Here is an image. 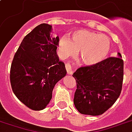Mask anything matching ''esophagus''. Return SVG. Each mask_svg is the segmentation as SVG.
Returning a JSON list of instances; mask_svg holds the SVG:
<instances>
[{
	"mask_svg": "<svg viewBox=\"0 0 132 132\" xmlns=\"http://www.w3.org/2000/svg\"><path fill=\"white\" fill-rule=\"evenodd\" d=\"M66 71H67V73L68 75H72L73 73V69L71 68V65H70L69 63H67L66 64Z\"/></svg>",
	"mask_w": 132,
	"mask_h": 132,
	"instance_id": "34e87169",
	"label": "esophagus"
}]
</instances>
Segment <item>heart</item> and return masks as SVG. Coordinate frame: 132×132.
<instances>
[{
    "label": "heart",
    "instance_id": "1",
    "mask_svg": "<svg viewBox=\"0 0 132 132\" xmlns=\"http://www.w3.org/2000/svg\"><path fill=\"white\" fill-rule=\"evenodd\" d=\"M110 48V39L107 36L86 30H75L70 39L64 35L59 42V55L62 58L73 56L78 52L79 62L86 66L103 61Z\"/></svg>",
    "mask_w": 132,
    "mask_h": 132
}]
</instances>
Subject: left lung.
I'll return each instance as SVG.
<instances>
[{
	"label": "left lung",
	"mask_w": 132,
	"mask_h": 132,
	"mask_svg": "<svg viewBox=\"0 0 132 132\" xmlns=\"http://www.w3.org/2000/svg\"><path fill=\"white\" fill-rule=\"evenodd\" d=\"M120 53L93 66L81 67L73 73L77 89L74 104L79 113L99 116L117 100L122 90L123 60Z\"/></svg>",
	"instance_id": "left-lung-1"
}]
</instances>
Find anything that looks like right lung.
<instances>
[{"label":"right lung","mask_w":132,"mask_h":132,"mask_svg":"<svg viewBox=\"0 0 132 132\" xmlns=\"http://www.w3.org/2000/svg\"><path fill=\"white\" fill-rule=\"evenodd\" d=\"M52 32L50 25L37 26L24 37L11 65L13 92L35 111L46 108L55 84L66 75L65 64L57 54L59 38L53 37Z\"/></svg>","instance_id":"right-lung-1"}]
</instances>
